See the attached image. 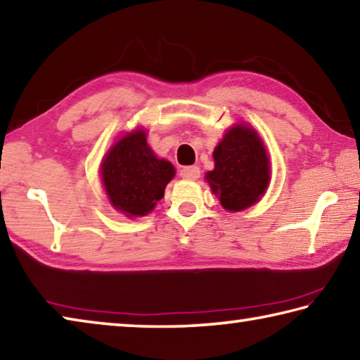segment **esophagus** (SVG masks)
<instances>
[{
    "mask_svg": "<svg viewBox=\"0 0 360 360\" xmlns=\"http://www.w3.org/2000/svg\"><path fill=\"white\" fill-rule=\"evenodd\" d=\"M181 178L184 179H191V181H197L200 178V168L198 167H184L179 171Z\"/></svg>",
    "mask_w": 360,
    "mask_h": 360,
    "instance_id": "1",
    "label": "esophagus"
}]
</instances>
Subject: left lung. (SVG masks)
<instances>
[{
  "instance_id": "left-lung-1",
  "label": "left lung",
  "mask_w": 360,
  "mask_h": 360,
  "mask_svg": "<svg viewBox=\"0 0 360 360\" xmlns=\"http://www.w3.org/2000/svg\"><path fill=\"white\" fill-rule=\"evenodd\" d=\"M213 158L214 169L205 178L222 208L242 211L259 200L269 186L271 169L266 147L252 127H232L216 146Z\"/></svg>"
}]
</instances>
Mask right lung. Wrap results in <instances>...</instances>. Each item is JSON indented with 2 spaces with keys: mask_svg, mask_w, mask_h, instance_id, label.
Wrapping results in <instances>:
<instances>
[{
  "mask_svg": "<svg viewBox=\"0 0 360 360\" xmlns=\"http://www.w3.org/2000/svg\"><path fill=\"white\" fill-rule=\"evenodd\" d=\"M176 169L158 158L147 144L146 131L138 128L110 147L101 165V178L112 207L128 216H146L165 195Z\"/></svg>",
  "mask_w": 360,
  "mask_h": 360,
  "instance_id": "1",
  "label": "right lung"
}]
</instances>
